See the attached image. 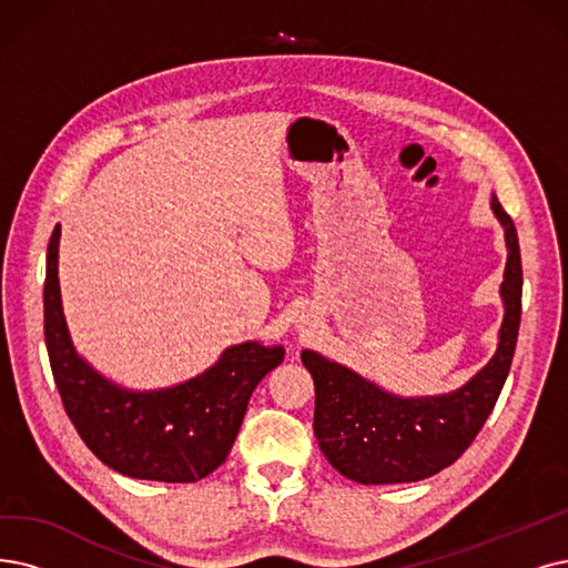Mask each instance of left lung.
I'll list each match as a JSON object with an SVG mask.
<instances>
[{
    "mask_svg": "<svg viewBox=\"0 0 568 568\" xmlns=\"http://www.w3.org/2000/svg\"><path fill=\"white\" fill-rule=\"evenodd\" d=\"M491 210L508 246L501 282L506 312L494 356L464 387L440 396L400 398L322 354H301L314 379V436L328 464L345 478L361 485L430 478L464 455L494 410L517 345L521 258L515 223L496 195Z\"/></svg>",
    "mask_w": 568,
    "mask_h": 568,
    "instance_id": "obj_1",
    "label": "left lung"
}]
</instances>
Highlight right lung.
Wrapping results in <instances>:
<instances>
[{"instance_id": "obj_1", "label": "right lung", "mask_w": 568, "mask_h": 568, "mask_svg": "<svg viewBox=\"0 0 568 568\" xmlns=\"http://www.w3.org/2000/svg\"><path fill=\"white\" fill-rule=\"evenodd\" d=\"M60 223L49 242L43 335L67 417L93 455L138 480L197 483L216 470L237 438L258 382L284 347L233 345L212 368L168 389L132 392L100 375L74 349L58 282Z\"/></svg>"}]
</instances>
